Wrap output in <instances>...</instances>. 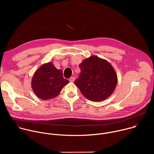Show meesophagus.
<instances>
[{"mask_svg": "<svg viewBox=\"0 0 154 154\" xmlns=\"http://www.w3.org/2000/svg\"><path fill=\"white\" fill-rule=\"evenodd\" d=\"M74 80H75V78L74 77H71L69 78V81L71 82H74Z\"/></svg>", "mask_w": 154, "mask_h": 154, "instance_id": "1", "label": "esophagus"}]
</instances>
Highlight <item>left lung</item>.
Masks as SVG:
<instances>
[{
	"label": "left lung",
	"instance_id": "1",
	"mask_svg": "<svg viewBox=\"0 0 154 154\" xmlns=\"http://www.w3.org/2000/svg\"><path fill=\"white\" fill-rule=\"evenodd\" d=\"M81 73L75 85L88 100L102 101L113 92L117 83V75L108 61L93 56L80 65Z\"/></svg>",
	"mask_w": 154,
	"mask_h": 154
}]
</instances>
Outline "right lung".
<instances>
[{
    "mask_svg": "<svg viewBox=\"0 0 154 154\" xmlns=\"http://www.w3.org/2000/svg\"><path fill=\"white\" fill-rule=\"evenodd\" d=\"M68 80L63 76V72L57 69L52 63L43 64L34 74L32 85L35 94L40 99L48 100L56 97Z\"/></svg>",
    "mask_w": 154,
    "mask_h": 154,
    "instance_id": "obj_1",
    "label": "right lung"
}]
</instances>
